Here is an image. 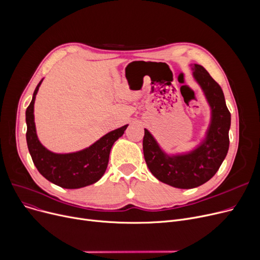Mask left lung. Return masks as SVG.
<instances>
[{"label":"left lung","instance_id":"left-lung-1","mask_svg":"<svg viewBox=\"0 0 260 260\" xmlns=\"http://www.w3.org/2000/svg\"><path fill=\"white\" fill-rule=\"evenodd\" d=\"M193 71L212 109L206 139L192 152L170 156L147 129L143 137V154L149 171L161 182L178 188H193L209 181L219 170L230 145L231 114L223 91L203 66L195 64Z\"/></svg>","mask_w":260,"mask_h":260}]
</instances>
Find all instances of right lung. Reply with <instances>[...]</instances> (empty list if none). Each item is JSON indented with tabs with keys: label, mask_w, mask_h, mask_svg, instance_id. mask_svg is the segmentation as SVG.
I'll return each instance as SVG.
<instances>
[{
	"label": "right lung",
	"mask_w": 260,
	"mask_h": 260,
	"mask_svg": "<svg viewBox=\"0 0 260 260\" xmlns=\"http://www.w3.org/2000/svg\"><path fill=\"white\" fill-rule=\"evenodd\" d=\"M42 81L37 85L32 100L26 109V141L34 165L48 181L64 188H80L97 182L106 171L113 144L124 134L127 124L109 132L80 152L56 154L48 151L38 139L34 117L36 94Z\"/></svg>",
	"instance_id": "right-lung-1"
}]
</instances>
